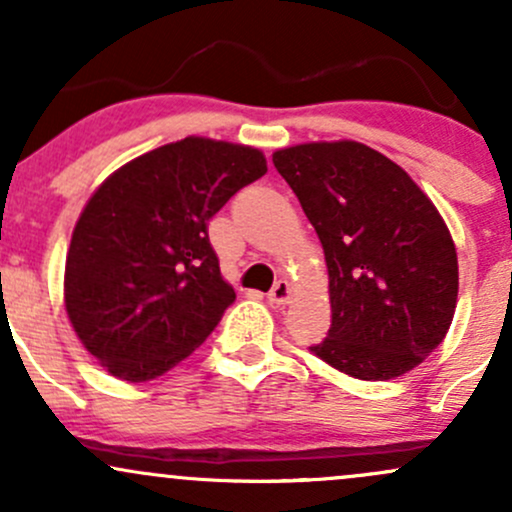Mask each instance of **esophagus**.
Masks as SVG:
<instances>
[{
	"label": "esophagus",
	"instance_id": "esophagus-1",
	"mask_svg": "<svg viewBox=\"0 0 512 512\" xmlns=\"http://www.w3.org/2000/svg\"><path fill=\"white\" fill-rule=\"evenodd\" d=\"M289 298H291V284L286 279H279L272 286V291H269V303L286 305V303H289Z\"/></svg>",
	"mask_w": 512,
	"mask_h": 512
}]
</instances>
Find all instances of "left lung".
<instances>
[{
  "instance_id": "left-lung-1",
  "label": "left lung",
  "mask_w": 512,
  "mask_h": 512,
  "mask_svg": "<svg viewBox=\"0 0 512 512\" xmlns=\"http://www.w3.org/2000/svg\"><path fill=\"white\" fill-rule=\"evenodd\" d=\"M272 161L330 272L332 325L310 351L358 380L419 366L445 339L457 303L455 243L431 199L358 142L291 146Z\"/></svg>"
}]
</instances>
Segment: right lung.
<instances>
[{"label": "right lung", "instance_id": "1", "mask_svg": "<svg viewBox=\"0 0 512 512\" xmlns=\"http://www.w3.org/2000/svg\"><path fill=\"white\" fill-rule=\"evenodd\" d=\"M264 173L262 151L187 137L134 158L88 199L64 305L115 378H158L214 332L236 291L221 276L209 219Z\"/></svg>", "mask_w": 512, "mask_h": 512}]
</instances>
